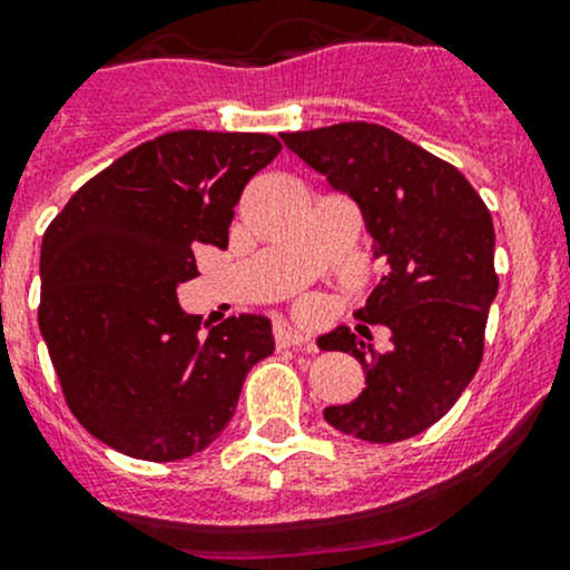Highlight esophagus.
<instances>
[{
  "instance_id": "34e87169",
  "label": "esophagus",
  "mask_w": 570,
  "mask_h": 570,
  "mask_svg": "<svg viewBox=\"0 0 570 570\" xmlns=\"http://www.w3.org/2000/svg\"><path fill=\"white\" fill-rule=\"evenodd\" d=\"M274 340H277V347H307L309 353L315 351V345H312L309 336H304L302 332H296V328H291V326L274 328Z\"/></svg>"
}]
</instances>
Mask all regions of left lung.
Returning <instances> with one entry per match:
<instances>
[{"mask_svg":"<svg viewBox=\"0 0 570 570\" xmlns=\"http://www.w3.org/2000/svg\"><path fill=\"white\" fill-rule=\"evenodd\" d=\"M283 140L356 200L375 258L389 261L356 315L389 328L391 351L375 353L345 326L323 334L321 351L351 353L366 372L356 400L323 415L370 443L415 438L454 407L479 372L498 296L492 214L454 165L389 127L342 121L283 132Z\"/></svg>","mask_w":570,"mask_h":570,"instance_id":"obj_1","label":"left lung"}]
</instances>
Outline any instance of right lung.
I'll list each match as a JSON object with an SVG mask.
<instances>
[{"mask_svg":"<svg viewBox=\"0 0 570 570\" xmlns=\"http://www.w3.org/2000/svg\"><path fill=\"white\" fill-rule=\"evenodd\" d=\"M279 149L263 132H165L100 170L48 225L40 334L67 407L121 454L174 462L204 451L247 372L274 353L263 315L200 336L176 287L198 277L200 244L228 247L234 206Z\"/></svg>","mask_w":570,"mask_h":570,"instance_id":"add662e5","label":"right lung"}]
</instances>
